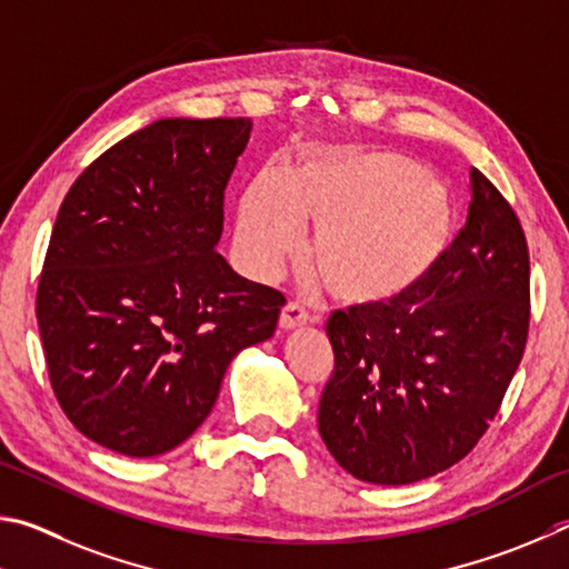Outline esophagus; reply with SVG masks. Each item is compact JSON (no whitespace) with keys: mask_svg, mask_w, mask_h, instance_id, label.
<instances>
[{"mask_svg":"<svg viewBox=\"0 0 569 569\" xmlns=\"http://www.w3.org/2000/svg\"><path fill=\"white\" fill-rule=\"evenodd\" d=\"M307 322H310V312L300 302H287L279 312V327L282 330H295V327H302Z\"/></svg>","mask_w":569,"mask_h":569,"instance_id":"34e87169","label":"esophagus"}]
</instances>
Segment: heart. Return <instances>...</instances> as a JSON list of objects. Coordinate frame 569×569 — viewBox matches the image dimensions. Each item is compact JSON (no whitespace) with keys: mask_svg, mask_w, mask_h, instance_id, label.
<instances>
[{"mask_svg":"<svg viewBox=\"0 0 569 569\" xmlns=\"http://www.w3.org/2000/svg\"><path fill=\"white\" fill-rule=\"evenodd\" d=\"M442 179L390 149H347L310 159L284 179L259 174L237 209V249L259 277L277 274L317 229L310 267L347 305L400 300L425 282L455 232Z\"/></svg>","mask_w":569,"mask_h":569,"instance_id":"heart-1","label":"heart"}]
</instances>
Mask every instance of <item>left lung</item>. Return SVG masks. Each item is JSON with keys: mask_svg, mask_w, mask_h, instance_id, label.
<instances>
[{"mask_svg": "<svg viewBox=\"0 0 569 569\" xmlns=\"http://www.w3.org/2000/svg\"><path fill=\"white\" fill-rule=\"evenodd\" d=\"M470 192L465 229L425 282L327 320L335 372L317 427L362 482L410 485L460 462L520 367L530 327L525 232L475 167Z\"/></svg>", "mask_w": 569, "mask_h": 569, "instance_id": "obj_1", "label": "left lung"}]
</instances>
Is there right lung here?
<instances>
[{
	"label": "right lung",
	"mask_w": 569,
	"mask_h": 569,
	"mask_svg": "<svg viewBox=\"0 0 569 569\" xmlns=\"http://www.w3.org/2000/svg\"><path fill=\"white\" fill-rule=\"evenodd\" d=\"M252 119H159L69 189L37 290L49 382L79 432L127 457L174 450L229 362L274 335L282 292L217 252Z\"/></svg>",
	"instance_id": "right-lung-1"
}]
</instances>
